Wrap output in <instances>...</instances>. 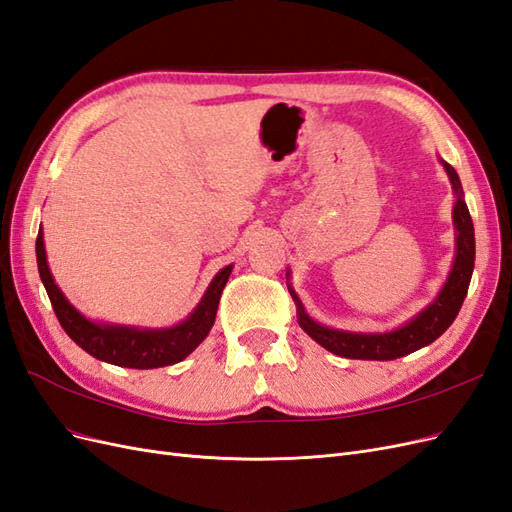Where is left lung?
I'll return each instance as SVG.
<instances>
[{"label":"left lung","instance_id":"left-lung-1","mask_svg":"<svg viewBox=\"0 0 512 512\" xmlns=\"http://www.w3.org/2000/svg\"><path fill=\"white\" fill-rule=\"evenodd\" d=\"M448 177H451L453 190L457 192V203L453 211V220L457 228V258L451 275L438 294V299L433 301L423 314H418L406 327H401L393 333H346L327 329L322 324L314 322L305 314V309L299 301L297 294L290 288V294L294 303L299 307V327L318 342L322 348L337 356H346V359H361V361H393L399 356H406L418 348H423L451 327L453 320L457 318L459 309L463 305V299L468 294V286L472 280L474 269V224L470 218L468 205L461 198V183L451 164H444Z\"/></svg>","mask_w":512,"mask_h":512}]
</instances>
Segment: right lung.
Returning a JSON list of instances; mask_svg holds the SVG:
<instances>
[{
	"instance_id": "obj_1",
	"label": "right lung",
	"mask_w": 512,
	"mask_h": 512,
	"mask_svg": "<svg viewBox=\"0 0 512 512\" xmlns=\"http://www.w3.org/2000/svg\"><path fill=\"white\" fill-rule=\"evenodd\" d=\"M36 258L40 280L46 288V294H49L55 316L61 324V329L72 337V342L79 344L85 352L96 356L100 361L130 369H156L175 365L203 342L213 327L222 290L232 271V267H226L215 275V280L205 292L203 301L198 303L194 314L185 322H181L179 327L162 331H138L128 327H102V324L89 322L76 312L53 282L49 265H46L42 228L36 239Z\"/></svg>"
}]
</instances>
